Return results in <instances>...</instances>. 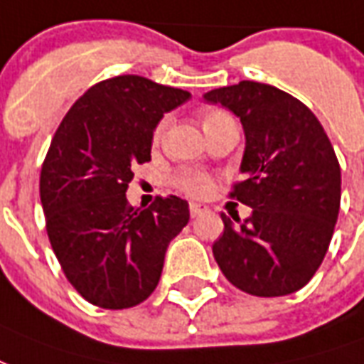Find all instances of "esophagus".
Segmentation results:
<instances>
[{
    "label": "esophagus",
    "mask_w": 364,
    "mask_h": 364,
    "mask_svg": "<svg viewBox=\"0 0 364 364\" xmlns=\"http://www.w3.org/2000/svg\"><path fill=\"white\" fill-rule=\"evenodd\" d=\"M203 211H208L205 205H201V203H193V201L190 203V215H192V217H198V215H201Z\"/></svg>",
    "instance_id": "34e87169"
}]
</instances>
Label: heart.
<instances>
[{
	"label": "heart",
	"instance_id": "heart-1",
	"mask_svg": "<svg viewBox=\"0 0 364 364\" xmlns=\"http://www.w3.org/2000/svg\"><path fill=\"white\" fill-rule=\"evenodd\" d=\"M225 116L223 112H208L205 114V118H203V124H208V122L215 120V118H221ZM164 129V124L156 127V137L163 134ZM174 184L178 186L180 190L186 193H190V196H203V193L209 190V178L205 174H201V172H196V171H184V172H178L176 176H174Z\"/></svg>",
	"mask_w": 364,
	"mask_h": 364
}]
</instances>
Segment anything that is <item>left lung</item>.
Masks as SVG:
<instances>
[{
	"label": "left lung",
	"instance_id": "obj_1",
	"mask_svg": "<svg viewBox=\"0 0 364 364\" xmlns=\"http://www.w3.org/2000/svg\"><path fill=\"white\" fill-rule=\"evenodd\" d=\"M203 98L240 118L244 180L230 198L252 208L238 227L221 215L215 259L244 293H294L320 267L338 221L341 171L330 139L309 106L272 85L240 81Z\"/></svg>",
	"mask_w": 364,
	"mask_h": 364
}]
</instances>
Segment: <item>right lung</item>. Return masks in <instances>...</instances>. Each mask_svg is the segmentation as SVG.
<instances>
[{"label": "right lung", "mask_w": 364, "mask_h": 364, "mask_svg": "<svg viewBox=\"0 0 364 364\" xmlns=\"http://www.w3.org/2000/svg\"><path fill=\"white\" fill-rule=\"evenodd\" d=\"M188 91L139 75L92 85L65 114L41 172L52 250L77 293L95 306L132 309L155 291L168 244L190 221L188 201L127 203L134 164L151 161L153 132Z\"/></svg>", "instance_id": "obj_1"}]
</instances>
